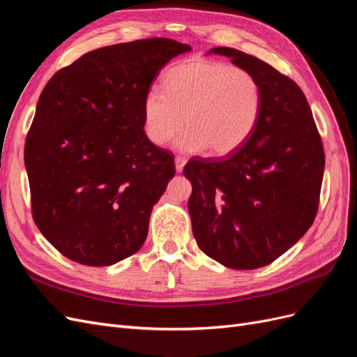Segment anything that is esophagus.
Masks as SVG:
<instances>
[{"instance_id":"obj_1","label":"esophagus","mask_w":357,"mask_h":357,"mask_svg":"<svg viewBox=\"0 0 357 357\" xmlns=\"http://www.w3.org/2000/svg\"><path fill=\"white\" fill-rule=\"evenodd\" d=\"M185 165H186V159L183 158V156H177L176 158V169H177V172H181L183 168H185Z\"/></svg>"}]
</instances>
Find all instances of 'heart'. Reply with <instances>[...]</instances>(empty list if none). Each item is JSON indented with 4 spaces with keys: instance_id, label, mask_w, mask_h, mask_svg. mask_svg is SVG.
<instances>
[{
    "instance_id": "1",
    "label": "heart",
    "mask_w": 357,
    "mask_h": 357,
    "mask_svg": "<svg viewBox=\"0 0 357 357\" xmlns=\"http://www.w3.org/2000/svg\"><path fill=\"white\" fill-rule=\"evenodd\" d=\"M264 95L256 75L228 62L192 58L169 68L164 92L149 91L143 104L144 131L156 146L167 144L183 126L177 146L185 152L208 149L226 156L255 132Z\"/></svg>"
}]
</instances>
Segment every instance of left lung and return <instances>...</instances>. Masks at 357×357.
Here are the masks:
<instances>
[{"label":"left lung","mask_w":357,"mask_h":357,"mask_svg":"<svg viewBox=\"0 0 357 357\" xmlns=\"http://www.w3.org/2000/svg\"><path fill=\"white\" fill-rule=\"evenodd\" d=\"M231 58L256 75L264 102L248 142L222 158H192L189 214L201 250L232 269L274 262L316 219L325 150L299 86L269 63L231 47Z\"/></svg>","instance_id":"8db88e82"}]
</instances>
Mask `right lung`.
<instances>
[{"mask_svg": "<svg viewBox=\"0 0 357 357\" xmlns=\"http://www.w3.org/2000/svg\"><path fill=\"white\" fill-rule=\"evenodd\" d=\"M190 46L171 38L84 53L43 89L25 142L31 210L59 253L109 266L144 244L174 155L144 132L143 104L160 68Z\"/></svg>", "mask_w": 357, "mask_h": 357, "instance_id": "1", "label": "right lung"}]
</instances>
